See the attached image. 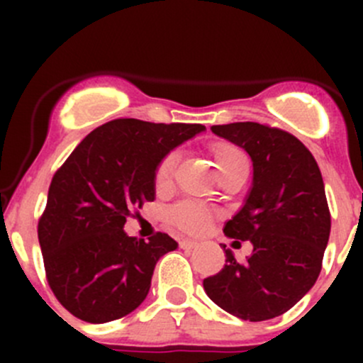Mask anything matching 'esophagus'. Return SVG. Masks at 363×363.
Here are the masks:
<instances>
[{
	"mask_svg": "<svg viewBox=\"0 0 363 363\" xmlns=\"http://www.w3.org/2000/svg\"><path fill=\"white\" fill-rule=\"evenodd\" d=\"M179 246H181L182 250H195V247L199 246V242H195V240H191V239H184L179 242Z\"/></svg>",
	"mask_w": 363,
	"mask_h": 363,
	"instance_id": "34e87169",
	"label": "esophagus"
}]
</instances>
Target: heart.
I'll use <instances>...</instances> for the list:
<instances>
[{
    "label": "heart",
    "mask_w": 363,
    "mask_h": 363,
    "mask_svg": "<svg viewBox=\"0 0 363 363\" xmlns=\"http://www.w3.org/2000/svg\"><path fill=\"white\" fill-rule=\"evenodd\" d=\"M212 155H214V163L219 174L226 168L235 167V164L247 163L244 152L232 144H216L212 147ZM175 163H177V152H170L168 156H164L156 168V186H167L170 182ZM170 219L179 228L199 233L207 226L208 212L195 203H179L170 211Z\"/></svg>",
    "instance_id": "heart-1"
}]
</instances>
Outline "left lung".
Returning a JSON list of instances; mask_svg holds the SVG:
<instances>
[{
  "mask_svg": "<svg viewBox=\"0 0 363 363\" xmlns=\"http://www.w3.org/2000/svg\"><path fill=\"white\" fill-rule=\"evenodd\" d=\"M250 155L252 182L242 207L225 223L228 239L250 240L251 256L203 279L208 298L240 320L281 316L316 283L330 237L325 184L309 149L286 131L258 123L211 126Z\"/></svg>",
  "mask_w": 363,
  "mask_h": 363,
  "instance_id": "8db88e82",
  "label": "left lung"
}]
</instances>
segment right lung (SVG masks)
<instances>
[{
  "instance_id": "add662e5",
  "label": "right lung",
  "mask_w": 363,
  "mask_h": 363,
  "mask_svg": "<svg viewBox=\"0 0 363 363\" xmlns=\"http://www.w3.org/2000/svg\"><path fill=\"white\" fill-rule=\"evenodd\" d=\"M202 124L116 119L91 131L49 188L38 223L47 281L56 298L87 323L137 309L158 259L179 244L167 233L145 242L124 232L135 208L156 199V168Z\"/></svg>"
}]
</instances>
